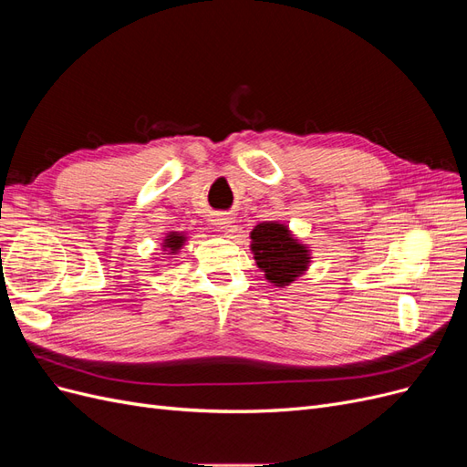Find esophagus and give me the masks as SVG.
Instances as JSON below:
<instances>
[{
	"label": "esophagus",
	"instance_id": "34e87169",
	"mask_svg": "<svg viewBox=\"0 0 467 467\" xmlns=\"http://www.w3.org/2000/svg\"><path fill=\"white\" fill-rule=\"evenodd\" d=\"M212 223H214L218 230L228 232L232 228V218L228 214H223V212H220V214H214V220H212Z\"/></svg>",
	"mask_w": 467,
	"mask_h": 467
}]
</instances>
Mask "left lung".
<instances>
[{"mask_svg": "<svg viewBox=\"0 0 467 467\" xmlns=\"http://www.w3.org/2000/svg\"><path fill=\"white\" fill-rule=\"evenodd\" d=\"M251 239L255 261L273 285L286 286L307 268V249L290 235L286 225L263 222L251 232Z\"/></svg>", "mask_w": 467, "mask_h": 467, "instance_id": "1", "label": "left lung"}]
</instances>
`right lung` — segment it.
<instances>
[{
  "label": "right lung",
  "mask_w": 467,
  "mask_h": 467,
  "mask_svg": "<svg viewBox=\"0 0 467 467\" xmlns=\"http://www.w3.org/2000/svg\"><path fill=\"white\" fill-rule=\"evenodd\" d=\"M182 244H185V237H182L181 234H171V235H167L163 247H169L171 249V253H175L177 249H181Z\"/></svg>",
  "instance_id": "add662e5"
}]
</instances>
